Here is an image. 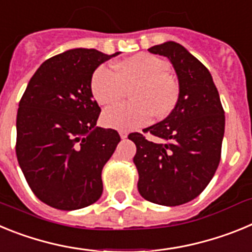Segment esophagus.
Instances as JSON below:
<instances>
[{
    "mask_svg": "<svg viewBox=\"0 0 252 252\" xmlns=\"http://www.w3.org/2000/svg\"><path fill=\"white\" fill-rule=\"evenodd\" d=\"M120 136H121L122 140H125V139H127L128 133L126 132V131H120Z\"/></svg>",
    "mask_w": 252,
    "mask_h": 252,
    "instance_id": "esophagus-1",
    "label": "esophagus"
}]
</instances>
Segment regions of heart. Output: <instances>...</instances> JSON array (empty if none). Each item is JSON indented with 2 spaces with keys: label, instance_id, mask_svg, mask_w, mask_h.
I'll return each instance as SVG.
<instances>
[{
  "label": "heart",
  "instance_id": "b5f03b06",
  "mask_svg": "<svg viewBox=\"0 0 252 252\" xmlns=\"http://www.w3.org/2000/svg\"><path fill=\"white\" fill-rule=\"evenodd\" d=\"M115 72L101 65L91 78V92L101 106L119 101L130 90L133 102L108 107L102 113L103 126L130 131L157 117L169 115L177 106L179 87L169 75L170 66L153 54L139 53L113 64Z\"/></svg>",
  "mask_w": 252,
  "mask_h": 252
}]
</instances>
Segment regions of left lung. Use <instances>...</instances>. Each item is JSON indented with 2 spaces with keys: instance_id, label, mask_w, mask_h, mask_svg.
<instances>
[{
  "instance_id": "1",
  "label": "left lung",
  "mask_w": 252,
  "mask_h": 252,
  "mask_svg": "<svg viewBox=\"0 0 252 252\" xmlns=\"http://www.w3.org/2000/svg\"><path fill=\"white\" fill-rule=\"evenodd\" d=\"M148 50L170 60L179 98L166 119L145 128L155 141L139 132L128 135L136 145L137 189L149 202L180 206L201 194L217 170L224 111L209 70L183 45L166 41Z\"/></svg>"
}]
</instances>
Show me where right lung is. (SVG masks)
<instances>
[{
    "label": "right lung",
    "mask_w": 252,
    "mask_h": 252,
    "mask_svg": "<svg viewBox=\"0 0 252 252\" xmlns=\"http://www.w3.org/2000/svg\"><path fill=\"white\" fill-rule=\"evenodd\" d=\"M119 54L70 49L45 60L26 87L17 111L16 155L31 190L48 206L73 211L102 195V169L121 139L95 126L101 108L91 78Z\"/></svg>",
    "instance_id": "obj_1"
}]
</instances>
